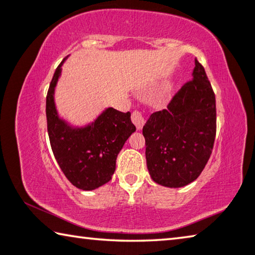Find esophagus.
Here are the masks:
<instances>
[{"mask_svg": "<svg viewBox=\"0 0 255 255\" xmlns=\"http://www.w3.org/2000/svg\"><path fill=\"white\" fill-rule=\"evenodd\" d=\"M131 120H132L133 124L135 125L138 130H141V128H142V127L144 125V123H146V119H144L143 114L139 111H134L132 113Z\"/></svg>", "mask_w": 255, "mask_h": 255, "instance_id": "34e87169", "label": "esophagus"}]
</instances>
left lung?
I'll use <instances>...</instances> for the list:
<instances>
[{"mask_svg": "<svg viewBox=\"0 0 255 255\" xmlns=\"http://www.w3.org/2000/svg\"><path fill=\"white\" fill-rule=\"evenodd\" d=\"M193 77L172 97L166 109L152 113L142 128L150 177L165 187L193 182L212 154L217 133L215 95L197 59Z\"/></svg>", "mask_w": 255, "mask_h": 255, "instance_id": "left-lung-1", "label": "left lung"}]
</instances>
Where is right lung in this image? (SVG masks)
Listing matches in <instances>:
<instances>
[{
  "label": "right lung",
  "instance_id": "add662e5",
  "mask_svg": "<svg viewBox=\"0 0 255 255\" xmlns=\"http://www.w3.org/2000/svg\"><path fill=\"white\" fill-rule=\"evenodd\" d=\"M65 60V59H64ZM58 66L46 95V123L53 155L70 183L93 190L112 179L116 158L135 127L131 113L108 108L91 125L73 128L58 117L53 93L61 73Z\"/></svg>",
  "mask_w": 255,
  "mask_h": 255
}]
</instances>
